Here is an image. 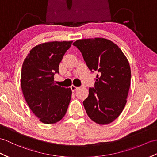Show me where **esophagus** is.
I'll list each match as a JSON object with an SVG mask.
<instances>
[{
    "label": "esophagus",
    "mask_w": 157,
    "mask_h": 157,
    "mask_svg": "<svg viewBox=\"0 0 157 157\" xmlns=\"http://www.w3.org/2000/svg\"><path fill=\"white\" fill-rule=\"evenodd\" d=\"M70 88H71V90L73 91V92H74V91H75L76 90H77V89L78 88V87L73 85V86H71L70 87Z\"/></svg>",
    "instance_id": "34e87169"
}]
</instances>
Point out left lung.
Listing matches in <instances>:
<instances>
[{
  "label": "left lung",
  "instance_id": "8db88e82",
  "mask_svg": "<svg viewBox=\"0 0 157 157\" xmlns=\"http://www.w3.org/2000/svg\"><path fill=\"white\" fill-rule=\"evenodd\" d=\"M87 66L98 74L94 87L83 101L90 119L107 124L121 114L126 104L130 86L131 71L124 54L117 45L104 38L75 41Z\"/></svg>",
  "mask_w": 157,
  "mask_h": 157
}]
</instances>
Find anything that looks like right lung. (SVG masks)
Returning <instances> with one entry per match:
<instances>
[{"label": "right lung", "mask_w": 157, "mask_h": 157, "mask_svg": "<svg viewBox=\"0 0 157 157\" xmlns=\"http://www.w3.org/2000/svg\"><path fill=\"white\" fill-rule=\"evenodd\" d=\"M73 41H53L34 47L21 70L23 96L33 114L44 124L56 123L66 114L71 90L55 84L59 65Z\"/></svg>", "instance_id": "right-lung-1"}]
</instances>
